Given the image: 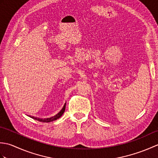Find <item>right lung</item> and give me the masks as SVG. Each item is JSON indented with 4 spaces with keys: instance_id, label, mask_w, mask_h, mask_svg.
Wrapping results in <instances>:
<instances>
[{
    "instance_id": "right-lung-1",
    "label": "right lung",
    "mask_w": 158,
    "mask_h": 158,
    "mask_svg": "<svg viewBox=\"0 0 158 158\" xmlns=\"http://www.w3.org/2000/svg\"><path fill=\"white\" fill-rule=\"evenodd\" d=\"M65 108H66V105H64V106H63V108L62 109V110H60V111L58 114H56V115L53 116L52 117H49V118H38V117H31H31L32 119L38 120V121H39V122H53V121H55L56 119H59L60 117L63 115V113H64Z\"/></svg>"
}]
</instances>
